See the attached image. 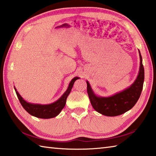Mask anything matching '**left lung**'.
<instances>
[{
	"label": "left lung",
	"mask_w": 156,
	"mask_h": 156,
	"mask_svg": "<svg viewBox=\"0 0 156 156\" xmlns=\"http://www.w3.org/2000/svg\"><path fill=\"white\" fill-rule=\"evenodd\" d=\"M139 54L140 66L137 77L130 87L120 92L109 97L99 96L94 93L88 81H86L88 95L94 110L106 116H117L130 110L136 104L141 95L145 76L143 59L139 50Z\"/></svg>",
	"instance_id": "1"
}]
</instances>
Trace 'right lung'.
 Returning <instances> with one entry per match:
<instances>
[{
  "mask_svg": "<svg viewBox=\"0 0 156 156\" xmlns=\"http://www.w3.org/2000/svg\"><path fill=\"white\" fill-rule=\"evenodd\" d=\"M79 78H80L79 77H74L72 78L66 92L62 94L59 99H57L56 101L50 103V104H39V103H30L20 95V94L18 93L15 87L14 88L21 105L23 106V108L26 109L27 112H28L30 115L36 118L49 119L56 117L57 115L60 114V112H62L66 105V99L71 92L74 82Z\"/></svg>",
  "mask_w": 156,
  "mask_h": 156,
  "instance_id": "right-lung-1",
  "label": "right lung"
}]
</instances>
